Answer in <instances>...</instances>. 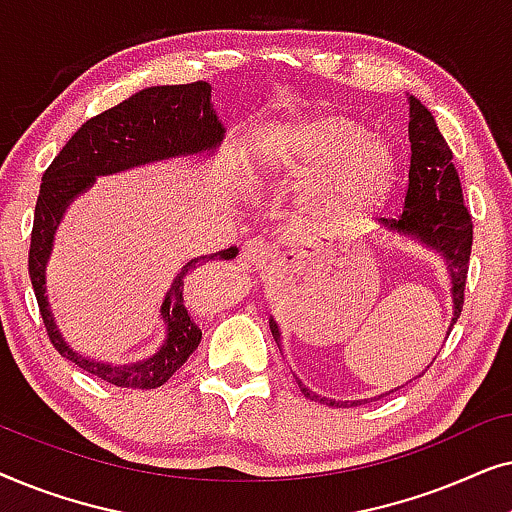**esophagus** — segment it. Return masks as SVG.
<instances>
[{"instance_id":"obj_1","label":"esophagus","mask_w":512,"mask_h":512,"mask_svg":"<svg viewBox=\"0 0 512 512\" xmlns=\"http://www.w3.org/2000/svg\"><path fill=\"white\" fill-rule=\"evenodd\" d=\"M270 249L261 240H249L240 251V265L247 270H258L268 263Z\"/></svg>"}]
</instances>
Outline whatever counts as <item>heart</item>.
<instances>
[{
	"label": "heart",
	"instance_id": "heart-1",
	"mask_svg": "<svg viewBox=\"0 0 512 512\" xmlns=\"http://www.w3.org/2000/svg\"><path fill=\"white\" fill-rule=\"evenodd\" d=\"M310 214L335 226L359 221L384 200L396 179L389 144L340 114H298L265 128L256 146L258 177L310 179Z\"/></svg>",
	"mask_w": 512,
	"mask_h": 512
}]
</instances>
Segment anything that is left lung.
I'll use <instances>...</instances> for the list:
<instances>
[{
  "mask_svg": "<svg viewBox=\"0 0 512 512\" xmlns=\"http://www.w3.org/2000/svg\"><path fill=\"white\" fill-rule=\"evenodd\" d=\"M408 135H410V172H408V193H405L403 214L398 219H380L384 233L401 237L405 242H415L419 247L433 251L445 261L447 275H450V296H452V321L447 326L450 335L452 326L457 324L461 307H464V286L468 275V258H471L473 244V221L464 205L461 181L457 167L452 163V151L440 135L436 118L424 107L417 97L408 95ZM382 237V233H377ZM366 242H370V237ZM270 331L275 338L279 352H282V331L277 321L270 317ZM429 368V366H426ZM424 375V370H422ZM419 377V375H415ZM298 380V377H296ZM298 387L310 401H319L331 408H356V405L377 401V398L394 394V389L382 391L373 398H356V401H335V398L319 396L298 380ZM403 387V384H401Z\"/></svg>",
  "mask_w": 512,
  "mask_h": 512,
  "instance_id": "8db88e82",
  "label": "left lung"
}]
</instances>
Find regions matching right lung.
I'll return each instance as SVG.
<instances>
[{"instance_id":"1","label":"right lung","mask_w":512,"mask_h":512,"mask_svg":"<svg viewBox=\"0 0 512 512\" xmlns=\"http://www.w3.org/2000/svg\"><path fill=\"white\" fill-rule=\"evenodd\" d=\"M223 137H226V125L216 114L212 86L207 81L184 83V86H151L83 123L41 177L30 244L34 296L53 347L86 373L116 387L130 389H156L170 380L202 340V331L195 326L184 303L186 277L198 265L235 258L237 249L230 247L216 254H205L181 265L160 305V319L165 324L163 345L149 359L128 366H111L72 349L62 338L48 305L46 265L53 254L55 233L62 216L79 195L95 186L97 177H109L172 158H212Z\"/></svg>"}]
</instances>
